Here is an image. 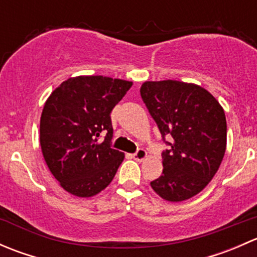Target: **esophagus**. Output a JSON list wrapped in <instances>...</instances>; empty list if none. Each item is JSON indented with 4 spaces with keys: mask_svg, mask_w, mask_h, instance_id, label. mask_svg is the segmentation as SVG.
<instances>
[{
    "mask_svg": "<svg viewBox=\"0 0 257 257\" xmlns=\"http://www.w3.org/2000/svg\"><path fill=\"white\" fill-rule=\"evenodd\" d=\"M145 157H147V152H145L144 149H142V148L137 150V152L133 154V158L136 160H138V162H142Z\"/></svg>",
    "mask_w": 257,
    "mask_h": 257,
    "instance_id": "obj_1",
    "label": "esophagus"
}]
</instances>
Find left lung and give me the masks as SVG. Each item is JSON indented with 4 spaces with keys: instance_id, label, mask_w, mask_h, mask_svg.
<instances>
[{
    "instance_id": "1",
    "label": "left lung",
    "mask_w": 257,
    "mask_h": 257,
    "mask_svg": "<svg viewBox=\"0 0 257 257\" xmlns=\"http://www.w3.org/2000/svg\"><path fill=\"white\" fill-rule=\"evenodd\" d=\"M141 97L169 145L162 153L163 174L150 183L153 190L168 201L193 198L214 178L224 158V109L200 85L179 80L145 82Z\"/></svg>"
}]
</instances>
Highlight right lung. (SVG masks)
<instances>
[{"label": "right lung", "instance_id": "add662e5", "mask_svg": "<svg viewBox=\"0 0 257 257\" xmlns=\"http://www.w3.org/2000/svg\"><path fill=\"white\" fill-rule=\"evenodd\" d=\"M132 84L79 76L49 95L41 115V148L51 173L68 193L89 198L113 180L124 154L112 147L110 113Z\"/></svg>", "mask_w": 257, "mask_h": 257}]
</instances>
